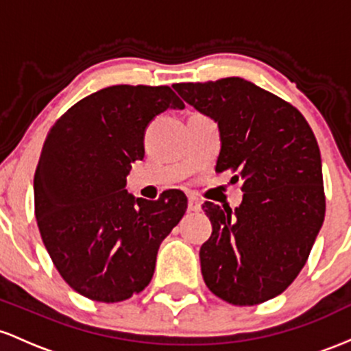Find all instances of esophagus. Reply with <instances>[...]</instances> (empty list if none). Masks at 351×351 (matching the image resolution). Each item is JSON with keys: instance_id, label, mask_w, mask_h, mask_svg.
Masks as SVG:
<instances>
[{"instance_id": "obj_1", "label": "esophagus", "mask_w": 351, "mask_h": 351, "mask_svg": "<svg viewBox=\"0 0 351 351\" xmlns=\"http://www.w3.org/2000/svg\"><path fill=\"white\" fill-rule=\"evenodd\" d=\"M189 212H199L202 208V202L195 197H189Z\"/></svg>"}]
</instances>
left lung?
<instances>
[{
    "instance_id": "left-lung-1",
    "label": "left lung",
    "mask_w": 351,
    "mask_h": 351,
    "mask_svg": "<svg viewBox=\"0 0 351 351\" xmlns=\"http://www.w3.org/2000/svg\"><path fill=\"white\" fill-rule=\"evenodd\" d=\"M174 89L219 124L215 171L243 179L235 210L208 200L202 206L212 222L199 254L204 282L232 305L270 300L300 274L325 219L312 128L290 102L242 77L179 82Z\"/></svg>"
}]
</instances>
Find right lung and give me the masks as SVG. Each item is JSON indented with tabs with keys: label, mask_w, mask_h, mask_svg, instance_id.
<instances>
[{
	"label": "right lung",
	"mask_w": 351,
	"mask_h": 351,
	"mask_svg": "<svg viewBox=\"0 0 351 351\" xmlns=\"http://www.w3.org/2000/svg\"><path fill=\"white\" fill-rule=\"evenodd\" d=\"M184 102L169 86L119 84L97 90L53 124L34 174V214L59 275L96 302L143 292L160 242L187 208L180 191L134 199L125 176L144 157L149 123Z\"/></svg>",
	"instance_id": "obj_1"
}]
</instances>
